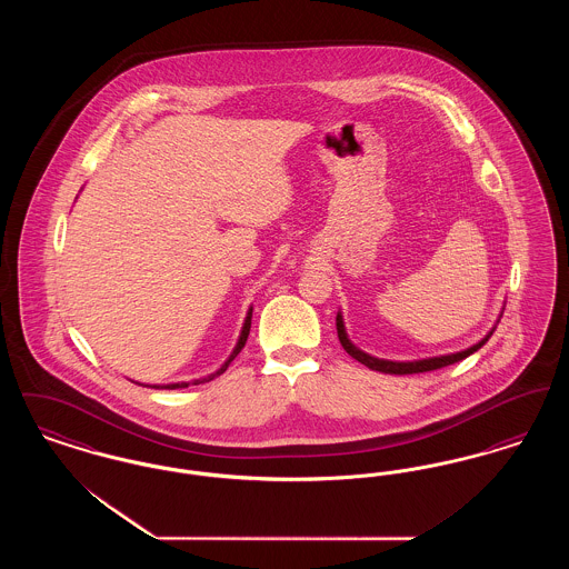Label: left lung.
<instances>
[{
  "mask_svg": "<svg viewBox=\"0 0 569 569\" xmlns=\"http://www.w3.org/2000/svg\"><path fill=\"white\" fill-rule=\"evenodd\" d=\"M492 330H495V328H492ZM492 330L488 332L487 337H485L480 343H476V346H471V348H467V350H462V352L448 353V356H437V358H425V360H413V362H395V360H383V358H376V356H369V353L358 350V348L353 346L352 341L348 339V332H346V326H343V318H341V313L337 316V335H339V341H341L343 350L350 353L352 358H356L358 362H362L365 367H369V369H373V371H379V373H390V376L425 373V371H435V369H441V367L455 365V362H459L462 358H467V356L478 352V350L487 343L488 337L492 335Z\"/></svg>",
  "mask_w": 569,
  "mask_h": 569,
  "instance_id": "1",
  "label": "left lung"
}]
</instances>
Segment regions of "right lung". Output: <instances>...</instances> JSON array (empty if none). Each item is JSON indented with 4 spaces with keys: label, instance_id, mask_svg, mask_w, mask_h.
Wrapping results in <instances>:
<instances>
[{
    "label": "right lung",
    "instance_id": "1",
    "mask_svg": "<svg viewBox=\"0 0 569 569\" xmlns=\"http://www.w3.org/2000/svg\"><path fill=\"white\" fill-rule=\"evenodd\" d=\"M251 311H253V309H249V311H247V318H244L243 330H241V337H239V343H237V348L232 350L230 358H228V360L221 365V369H219V371L211 373L209 378L193 379V381H181V383H166V386H151V388H168V390H174V388H188L190 383L196 386V383H204V381H209V379L221 376V373L228 369V365H230V362L237 358V353L241 352V350L244 348V341H247V337H249V328H251Z\"/></svg>",
    "mask_w": 569,
    "mask_h": 569
}]
</instances>
